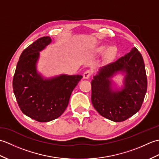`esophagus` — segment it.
<instances>
[{
  "label": "esophagus",
  "mask_w": 159,
  "mask_h": 159,
  "mask_svg": "<svg viewBox=\"0 0 159 159\" xmlns=\"http://www.w3.org/2000/svg\"><path fill=\"white\" fill-rule=\"evenodd\" d=\"M91 74H92V72H91L90 70H86L85 72L83 74V79H88L90 77Z\"/></svg>",
  "instance_id": "34e87169"
}]
</instances>
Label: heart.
Instances as JSON below:
<instances>
[{"mask_svg": "<svg viewBox=\"0 0 159 159\" xmlns=\"http://www.w3.org/2000/svg\"><path fill=\"white\" fill-rule=\"evenodd\" d=\"M106 51V57H109V58H110V57H112L113 56L115 55V54L116 53V48H115L114 46H105V45H101L98 47H97V48H96L95 50V52L96 53H102L104 51Z\"/></svg>", "mask_w": 159, "mask_h": 159, "instance_id": "heart-1", "label": "heart"}]
</instances>
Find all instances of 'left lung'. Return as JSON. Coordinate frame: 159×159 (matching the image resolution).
Here are the masks:
<instances>
[{
  "mask_svg": "<svg viewBox=\"0 0 159 159\" xmlns=\"http://www.w3.org/2000/svg\"><path fill=\"white\" fill-rule=\"evenodd\" d=\"M124 76L123 86L117 89L112 78ZM92 102L102 117L119 122L139 111L147 92L143 57L135 47L116 61L100 67L92 80Z\"/></svg>",
  "mask_w": 159,
  "mask_h": 159,
  "instance_id": "obj_1",
  "label": "left lung"
}]
</instances>
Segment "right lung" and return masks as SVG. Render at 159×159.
<instances>
[{
    "mask_svg": "<svg viewBox=\"0 0 159 159\" xmlns=\"http://www.w3.org/2000/svg\"><path fill=\"white\" fill-rule=\"evenodd\" d=\"M52 42L48 36L36 40L20 55L13 79V90L20 110L39 122L57 119L65 111L82 75L61 74L46 78L38 72L41 52Z\"/></svg>",
    "mask_w": 159,
    "mask_h": 159,
    "instance_id": "1",
    "label": "right lung"
}]
</instances>
